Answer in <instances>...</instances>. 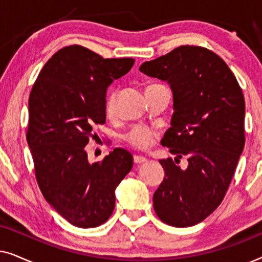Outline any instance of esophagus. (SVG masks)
<instances>
[{
  "mask_svg": "<svg viewBox=\"0 0 262 262\" xmlns=\"http://www.w3.org/2000/svg\"><path fill=\"white\" fill-rule=\"evenodd\" d=\"M134 162L136 164H141V163H144L146 162V159L144 156H138V155H135L134 156Z\"/></svg>",
  "mask_w": 262,
  "mask_h": 262,
  "instance_id": "esophagus-1",
  "label": "esophagus"
}]
</instances>
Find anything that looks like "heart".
Masks as SVG:
<instances>
[{"mask_svg":"<svg viewBox=\"0 0 262 262\" xmlns=\"http://www.w3.org/2000/svg\"><path fill=\"white\" fill-rule=\"evenodd\" d=\"M114 110H116V93L112 92L106 100L105 111L107 116L112 117L114 114ZM154 137H155V134H154L151 128L143 126V125H137V126L132 127L127 132L126 136H125V139L135 148L145 149L151 144Z\"/></svg>","mask_w":262,"mask_h":262,"instance_id":"1","label":"heart"}]
</instances>
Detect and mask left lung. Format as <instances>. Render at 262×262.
<instances>
[{
  "mask_svg": "<svg viewBox=\"0 0 262 262\" xmlns=\"http://www.w3.org/2000/svg\"><path fill=\"white\" fill-rule=\"evenodd\" d=\"M146 76L166 81L173 93L170 127L161 144L175 162L160 160L164 179L154 193V209L178 228L203 222L220 206L245 146V98L227 63L210 50L185 45L143 63Z\"/></svg>",
  "mask_w": 262,
  "mask_h": 262,
  "instance_id": "left-lung-1",
  "label": "left lung"
}]
</instances>
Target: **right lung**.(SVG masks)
I'll list each match as a JSON object with an SVG mask.
<instances>
[{"label": "right lung", "mask_w": 262, "mask_h": 262, "mask_svg": "<svg viewBox=\"0 0 262 262\" xmlns=\"http://www.w3.org/2000/svg\"><path fill=\"white\" fill-rule=\"evenodd\" d=\"M134 63L67 46L46 62L32 88L26 138L35 178L46 202L75 227L95 228L108 220L116 188L134 166L125 149L95 163L84 150L94 138L93 126L106 121L107 88Z\"/></svg>", "instance_id": "right-lung-1"}]
</instances>
